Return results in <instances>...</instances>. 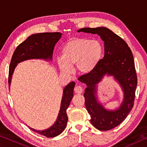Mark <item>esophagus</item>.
Wrapping results in <instances>:
<instances>
[{
	"instance_id": "obj_1",
	"label": "esophagus",
	"mask_w": 147,
	"mask_h": 147,
	"mask_svg": "<svg viewBox=\"0 0 147 147\" xmlns=\"http://www.w3.org/2000/svg\"><path fill=\"white\" fill-rule=\"evenodd\" d=\"M74 91H75V93H76L77 94H81L83 92V89L80 86H77L75 87V88H74Z\"/></svg>"
}]
</instances>
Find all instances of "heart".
Instances as JSON below:
<instances>
[{
  "label": "heart",
  "instance_id": "1",
  "mask_svg": "<svg viewBox=\"0 0 147 147\" xmlns=\"http://www.w3.org/2000/svg\"><path fill=\"white\" fill-rule=\"evenodd\" d=\"M104 54V47L98 40L74 38L65 44L61 49V59L58 61L60 71L71 74L76 66L80 73H91L100 63Z\"/></svg>",
  "mask_w": 147,
  "mask_h": 147
}]
</instances>
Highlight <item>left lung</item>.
<instances>
[{
    "label": "left lung",
    "mask_w": 147,
    "mask_h": 147,
    "mask_svg": "<svg viewBox=\"0 0 147 147\" xmlns=\"http://www.w3.org/2000/svg\"><path fill=\"white\" fill-rule=\"evenodd\" d=\"M77 32L97 34L104 42L103 59L91 73L78 80L86 84L84 96L91 123L99 130H111L126 119L134 106L138 79L132 53L123 39L106 27L83 28ZM106 75L113 76L123 92L122 103L115 111L106 109L98 100L97 84Z\"/></svg>",
    "instance_id": "obj_1"
}]
</instances>
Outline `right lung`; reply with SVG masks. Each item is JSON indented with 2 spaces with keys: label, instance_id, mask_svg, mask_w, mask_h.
Segmentation results:
<instances>
[{
  "label": "right lung",
  "instance_id": "right-lung-1",
  "mask_svg": "<svg viewBox=\"0 0 147 147\" xmlns=\"http://www.w3.org/2000/svg\"><path fill=\"white\" fill-rule=\"evenodd\" d=\"M61 35L62 34L59 32L34 34L29 36L23 43L19 45L15 50L9 64V86L10 87L12 75L18 63L32 59L51 61L53 59L54 48L56 43L61 38ZM74 86L75 82H71L64 88L58 117L55 123L51 127L43 130H37L30 126L28 127L31 130L41 135L46 136L47 138H54L63 132L68 121L67 109L68 108L73 97Z\"/></svg>",
  "mask_w": 147,
  "mask_h": 147
}]
</instances>
